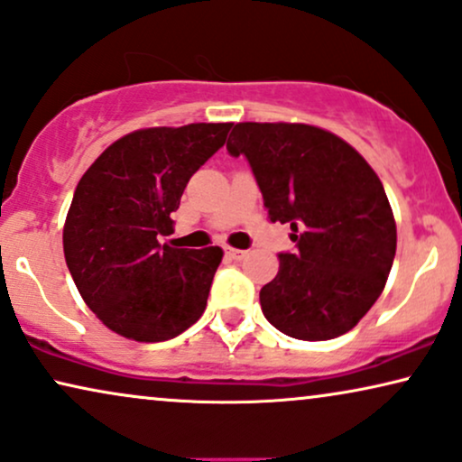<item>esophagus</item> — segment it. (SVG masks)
I'll return each instance as SVG.
<instances>
[{
	"label": "esophagus",
	"instance_id": "1",
	"mask_svg": "<svg viewBox=\"0 0 462 462\" xmlns=\"http://www.w3.org/2000/svg\"><path fill=\"white\" fill-rule=\"evenodd\" d=\"M226 255H227V257H232V260H243V257L247 255V251H243V249H235V247H227V249H226Z\"/></svg>",
	"mask_w": 462,
	"mask_h": 462
}]
</instances>
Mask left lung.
I'll use <instances>...</instances> for the list:
<instances>
[{
    "mask_svg": "<svg viewBox=\"0 0 462 462\" xmlns=\"http://www.w3.org/2000/svg\"><path fill=\"white\" fill-rule=\"evenodd\" d=\"M247 156L268 219L289 224L295 254L262 287L263 317L298 340H331L367 315L389 279L397 226L383 181L337 134L300 122H238L227 139Z\"/></svg>",
    "mask_w": 462,
    "mask_h": 462,
    "instance_id": "obj_1",
    "label": "left lung"
}]
</instances>
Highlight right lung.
Listing matches in <instances>:
<instances>
[{
  "mask_svg": "<svg viewBox=\"0 0 462 462\" xmlns=\"http://www.w3.org/2000/svg\"><path fill=\"white\" fill-rule=\"evenodd\" d=\"M232 122L139 128L114 141L79 180L63 251L86 306L134 342H164L194 325L224 251L160 245L189 177L226 143Z\"/></svg>",
  "mask_w": 462,
  "mask_h": 462,
  "instance_id": "right-lung-1",
  "label": "right lung"
}]
</instances>
